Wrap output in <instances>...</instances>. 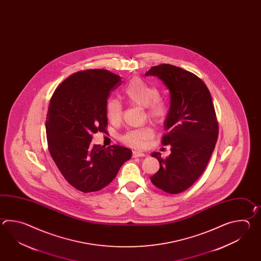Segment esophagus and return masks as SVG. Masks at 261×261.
Here are the masks:
<instances>
[{
	"mask_svg": "<svg viewBox=\"0 0 261 261\" xmlns=\"http://www.w3.org/2000/svg\"><path fill=\"white\" fill-rule=\"evenodd\" d=\"M141 156H144V153L140 151H133V158H141Z\"/></svg>",
	"mask_w": 261,
	"mask_h": 261,
	"instance_id": "obj_1",
	"label": "esophagus"
}]
</instances>
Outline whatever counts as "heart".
<instances>
[{"label":"heart","instance_id":"heart-1","mask_svg":"<svg viewBox=\"0 0 261 261\" xmlns=\"http://www.w3.org/2000/svg\"><path fill=\"white\" fill-rule=\"evenodd\" d=\"M122 97L132 106L144 107L146 116L156 124H163L169 115V106L164 97L160 94L155 86L147 83L142 78L134 77L123 89ZM106 116L114 124L122 119V105L117 100L106 102ZM154 137V129L146 126L133 128L121 136V141L136 148H143Z\"/></svg>","mask_w":261,"mask_h":261}]
</instances>
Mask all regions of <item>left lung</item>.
I'll return each instance as SVG.
<instances>
[{
	"instance_id": "8db88e82",
	"label": "left lung",
	"mask_w": 261,
	"mask_h": 261,
	"mask_svg": "<svg viewBox=\"0 0 261 261\" xmlns=\"http://www.w3.org/2000/svg\"><path fill=\"white\" fill-rule=\"evenodd\" d=\"M145 75H155L171 94L166 134L161 144H171V154L160 161V170L150 177L158 189L178 194L199 179L209 162L218 137V122L211 94L204 82L192 72L171 64L151 67Z\"/></svg>"
}]
</instances>
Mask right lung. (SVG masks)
Wrapping results in <instances>:
<instances>
[{
    "instance_id": "right-lung-1",
    "label": "right lung",
    "mask_w": 261,
    "mask_h": 261,
    "mask_svg": "<svg viewBox=\"0 0 261 261\" xmlns=\"http://www.w3.org/2000/svg\"><path fill=\"white\" fill-rule=\"evenodd\" d=\"M122 84L119 75L103 69L74 72L50 99L45 128L48 150L63 177L84 193L111 183L132 150L121 145L92 144V134L107 133L106 102Z\"/></svg>"
}]
</instances>
